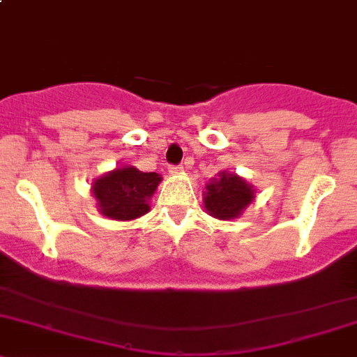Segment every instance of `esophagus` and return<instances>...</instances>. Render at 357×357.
<instances>
[{
	"label": "esophagus",
	"instance_id": "esophagus-1",
	"mask_svg": "<svg viewBox=\"0 0 357 357\" xmlns=\"http://www.w3.org/2000/svg\"><path fill=\"white\" fill-rule=\"evenodd\" d=\"M183 171V165H169V172L171 174H179Z\"/></svg>",
	"mask_w": 357,
	"mask_h": 357
}]
</instances>
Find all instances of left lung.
<instances>
[{
    "label": "left lung",
    "instance_id": "obj_1",
    "mask_svg": "<svg viewBox=\"0 0 357 357\" xmlns=\"http://www.w3.org/2000/svg\"><path fill=\"white\" fill-rule=\"evenodd\" d=\"M204 193L206 209L211 216L220 220H231L237 218L249 206L252 200V188L242 178L228 172H221L220 178L213 179L206 186Z\"/></svg>",
    "mask_w": 357,
    "mask_h": 357
}]
</instances>
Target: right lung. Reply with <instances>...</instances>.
<instances>
[{"instance_id":"right-lung-1","label":"right lung","mask_w":357,"mask_h":357,"mask_svg":"<svg viewBox=\"0 0 357 357\" xmlns=\"http://www.w3.org/2000/svg\"><path fill=\"white\" fill-rule=\"evenodd\" d=\"M160 176L123 167L108 172L94 183V197L99 209L112 220H134L150 211L148 199L155 193Z\"/></svg>"}]
</instances>
